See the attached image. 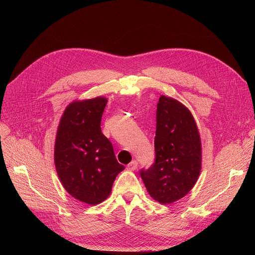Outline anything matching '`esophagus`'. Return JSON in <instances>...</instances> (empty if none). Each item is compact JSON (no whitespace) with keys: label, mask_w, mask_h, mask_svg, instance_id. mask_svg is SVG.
I'll return each mask as SVG.
<instances>
[{"label":"esophagus","mask_w":255,"mask_h":255,"mask_svg":"<svg viewBox=\"0 0 255 255\" xmlns=\"http://www.w3.org/2000/svg\"><path fill=\"white\" fill-rule=\"evenodd\" d=\"M137 165H138V162L136 160H132L128 165H127V168L129 170H135L137 168Z\"/></svg>","instance_id":"1"}]
</instances>
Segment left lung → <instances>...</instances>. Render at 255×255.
Instances as JSON below:
<instances>
[{
  "label": "left lung",
  "mask_w": 255,
  "mask_h": 255,
  "mask_svg": "<svg viewBox=\"0 0 255 255\" xmlns=\"http://www.w3.org/2000/svg\"><path fill=\"white\" fill-rule=\"evenodd\" d=\"M155 159L140 176L149 195L160 204L185 197L201 171V139L196 122L178 101L160 96L156 110Z\"/></svg>",
  "instance_id": "8db88e82"
}]
</instances>
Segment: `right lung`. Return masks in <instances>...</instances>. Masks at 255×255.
Listing matches in <instances>:
<instances>
[{"label": "right lung", "instance_id": "obj_1", "mask_svg": "<svg viewBox=\"0 0 255 255\" xmlns=\"http://www.w3.org/2000/svg\"><path fill=\"white\" fill-rule=\"evenodd\" d=\"M105 98L74 102L60 120L54 162L64 189L77 200L98 205L111 193L117 174L125 167L101 130Z\"/></svg>", "mask_w": 255, "mask_h": 255}]
</instances>
